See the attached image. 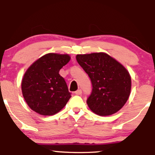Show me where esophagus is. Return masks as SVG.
Masks as SVG:
<instances>
[{
  "mask_svg": "<svg viewBox=\"0 0 155 155\" xmlns=\"http://www.w3.org/2000/svg\"><path fill=\"white\" fill-rule=\"evenodd\" d=\"M81 92H81V90H78L75 92V94H76V95H81Z\"/></svg>",
  "mask_w": 155,
  "mask_h": 155,
  "instance_id": "obj_1",
  "label": "esophagus"
}]
</instances>
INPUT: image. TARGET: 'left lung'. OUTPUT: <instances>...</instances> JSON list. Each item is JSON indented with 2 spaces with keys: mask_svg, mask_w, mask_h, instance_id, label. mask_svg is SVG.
Segmentation results:
<instances>
[{
  "mask_svg": "<svg viewBox=\"0 0 155 155\" xmlns=\"http://www.w3.org/2000/svg\"><path fill=\"white\" fill-rule=\"evenodd\" d=\"M76 60L88 74L92 90L87 100L89 108L100 116H108L128 100L131 78L122 64L104 52L77 54Z\"/></svg>",
  "mask_w": 155,
  "mask_h": 155,
  "instance_id": "1",
  "label": "left lung"
}]
</instances>
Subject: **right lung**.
<instances>
[{
  "mask_svg": "<svg viewBox=\"0 0 155 155\" xmlns=\"http://www.w3.org/2000/svg\"><path fill=\"white\" fill-rule=\"evenodd\" d=\"M70 59L68 54L49 53L28 68L22 81V92L33 111L51 116L66 105L71 95L59 72Z\"/></svg>",
  "mask_w": 155,
  "mask_h": 155,
  "instance_id": "add662e5",
  "label": "right lung"
}]
</instances>
